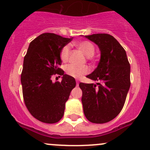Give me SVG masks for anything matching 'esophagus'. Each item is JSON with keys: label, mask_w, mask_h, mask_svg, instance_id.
Returning a JSON list of instances; mask_svg holds the SVG:
<instances>
[{"label": "esophagus", "mask_w": 150, "mask_h": 150, "mask_svg": "<svg viewBox=\"0 0 150 150\" xmlns=\"http://www.w3.org/2000/svg\"><path fill=\"white\" fill-rule=\"evenodd\" d=\"M76 86H79V82H78V81H76Z\"/></svg>", "instance_id": "34e87169"}]
</instances>
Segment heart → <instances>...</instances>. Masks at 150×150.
<instances>
[{
	"label": "heart",
	"instance_id": "heart-1",
	"mask_svg": "<svg viewBox=\"0 0 150 150\" xmlns=\"http://www.w3.org/2000/svg\"><path fill=\"white\" fill-rule=\"evenodd\" d=\"M75 46L78 48L81 52L86 56L88 58H90L93 56L95 53V47L93 43L91 42L84 40V41L79 42V43H75ZM70 56V46H65L62 48L60 52V58L63 62H67ZM65 72L69 76L75 78H80L86 74L88 73L89 68L88 67H76L69 64L67 65L65 68Z\"/></svg>",
	"mask_w": 150,
	"mask_h": 150
}]
</instances>
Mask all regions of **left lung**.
Masks as SVG:
<instances>
[{"label":"left lung","mask_w":150,"mask_h":150,"mask_svg":"<svg viewBox=\"0 0 150 150\" xmlns=\"http://www.w3.org/2000/svg\"><path fill=\"white\" fill-rule=\"evenodd\" d=\"M83 37L97 45L101 53L97 67L86 76L98 83L79 84L83 112L90 122L105 123L117 117L125 104L131 86L130 64L113 36L100 33Z\"/></svg>","instance_id":"obj_1"}]
</instances>
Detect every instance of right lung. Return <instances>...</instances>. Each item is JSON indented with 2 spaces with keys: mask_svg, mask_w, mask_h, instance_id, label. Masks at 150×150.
Wrapping results in <instances>:
<instances>
[{
  "mask_svg": "<svg viewBox=\"0 0 150 150\" xmlns=\"http://www.w3.org/2000/svg\"><path fill=\"white\" fill-rule=\"evenodd\" d=\"M72 40L54 33H43L31 43L24 58L21 75L24 101L30 114L46 123H55L63 117L65 103L76 86L75 78L64 73L60 52ZM63 75L61 82L51 77Z\"/></svg>",
  "mask_w": 150,
  "mask_h": 150,
  "instance_id": "add662e5",
  "label": "right lung"
}]
</instances>
